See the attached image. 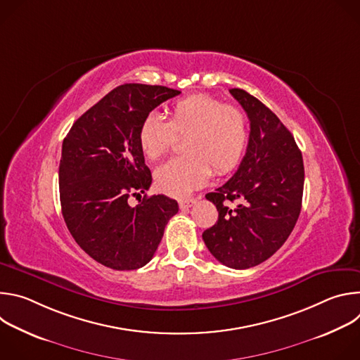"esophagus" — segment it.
Masks as SVG:
<instances>
[{"label":"esophagus","instance_id":"obj_1","mask_svg":"<svg viewBox=\"0 0 360 360\" xmlns=\"http://www.w3.org/2000/svg\"><path fill=\"white\" fill-rule=\"evenodd\" d=\"M195 202H196V200L192 199V198H191V199H179V200H178L181 210H188V208H191Z\"/></svg>","mask_w":360,"mask_h":360}]
</instances>
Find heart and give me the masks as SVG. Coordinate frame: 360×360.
I'll list each match as a JSON object with an SVG mask.
<instances>
[{
  "label": "heart",
  "instance_id": "1",
  "mask_svg": "<svg viewBox=\"0 0 360 360\" xmlns=\"http://www.w3.org/2000/svg\"><path fill=\"white\" fill-rule=\"evenodd\" d=\"M175 136H184L185 153L155 171V184L167 195L185 196L207 184L211 167L217 175L236 168L248 146V118L208 94H192L174 102L168 121L149 112L138 128L139 149L149 161L164 157Z\"/></svg>",
  "mask_w": 360,
  "mask_h": 360
}]
</instances>
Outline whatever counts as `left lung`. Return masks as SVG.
<instances>
[{
    "label": "left lung",
    "mask_w": 360,
    "mask_h": 360,
    "mask_svg": "<svg viewBox=\"0 0 360 360\" xmlns=\"http://www.w3.org/2000/svg\"><path fill=\"white\" fill-rule=\"evenodd\" d=\"M245 110L250 132L233 176L205 195L218 210L217 224L202 233L215 258L228 268L265 262L285 243L302 208L304 168L293 135L262 102L240 88L229 89ZM238 200L231 210L225 201Z\"/></svg>",
    "instance_id": "1"
}]
</instances>
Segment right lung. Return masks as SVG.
Segmentation results:
<instances>
[{
    "label": "right lung",
    "mask_w": 360,
    "mask_h": 360,
    "mask_svg": "<svg viewBox=\"0 0 360 360\" xmlns=\"http://www.w3.org/2000/svg\"><path fill=\"white\" fill-rule=\"evenodd\" d=\"M181 92L161 85L124 84L107 94L71 127L63 142L60 200L75 242L92 259L115 271L146 265L178 202L165 195H131L152 182L138 145L142 118Z\"/></svg>",
    "instance_id": "right-lung-1"
}]
</instances>
